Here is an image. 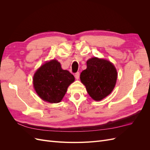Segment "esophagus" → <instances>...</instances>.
<instances>
[{
  "label": "esophagus",
  "instance_id": "34e87169",
  "mask_svg": "<svg viewBox=\"0 0 150 150\" xmlns=\"http://www.w3.org/2000/svg\"><path fill=\"white\" fill-rule=\"evenodd\" d=\"M79 75H80V74H79V72H77L76 73H75L74 76H75V78H76V79H78L79 78Z\"/></svg>",
  "mask_w": 150,
  "mask_h": 150
}]
</instances>
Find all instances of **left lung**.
Instances as JSON below:
<instances>
[{
	"label": "left lung",
	"instance_id": "left-lung-1",
	"mask_svg": "<svg viewBox=\"0 0 150 150\" xmlns=\"http://www.w3.org/2000/svg\"><path fill=\"white\" fill-rule=\"evenodd\" d=\"M81 82L95 101H100L114 89L117 72L111 62L93 57L87 61V68L81 73Z\"/></svg>",
	"mask_w": 150,
	"mask_h": 150
}]
</instances>
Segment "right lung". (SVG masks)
<instances>
[{
  "label": "right lung",
  "mask_w": 150,
  "mask_h": 150,
  "mask_svg": "<svg viewBox=\"0 0 150 150\" xmlns=\"http://www.w3.org/2000/svg\"><path fill=\"white\" fill-rule=\"evenodd\" d=\"M74 77L63 70L59 62L52 60L45 63L36 71L33 78L34 87L39 97L51 103H59Z\"/></svg>",
  "instance_id": "add662e5"
}]
</instances>
